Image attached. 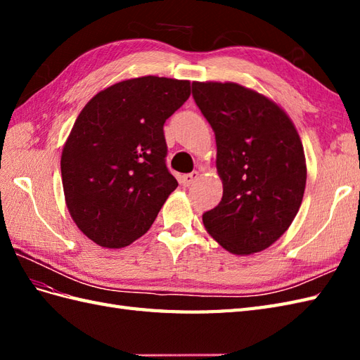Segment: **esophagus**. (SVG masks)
Wrapping results in <instances>:
<instances>
[{
  "label": "esophagus",
  "instance_id": "1",
  "mask_svg": "<svg viewBox=\"0 0 360 360\" xmlns=\"http://www.w3.org/2000/svg\"><path fill=\"white\" fill-rule=\"evenodd\" d=\"M198 176H200V173L198 172H193V173H188V174H184L181 178V182H182V186H186V187H188L190 184H193V182L198 179Z\"/></svg>",
  "mask_w": 360,
  "mask_h": 360
}]
</instances>
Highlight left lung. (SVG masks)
<instances>
[{"instance_id":"1","label":"left lung","mask_w":360,"mask_h":360,"mask_svg":"<svg viewBox=\"0 0 360 360\" xmlns=\"http://www.w3.org/2000/svg\"><path fill=\"white\" fill-rule=\"evenodd\" d=\"M193 98L217 141L223 198L202 223L235 255L277 241L292 223L307 186L295 125L269 97L233 82H193Z\"/></svg>"}]
</instances>
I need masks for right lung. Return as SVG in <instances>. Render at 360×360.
Instances as JSON below:
<instances>
[{
  "instance_id": "1",
  "label": "right lung",
  "mask_w": 360,
  "mask_h": 360,
  "mask_svg": "<svg viewBox=\"0 0 360 360\" xmlns=\"http://www.w3.org/2000/svg\"><path fill=\"white\" fill-rule=\"evenodd\" d=\"M188 97V80L145 75L102 89L80 111L60 167L66 207L91 241L120 249L155 223L178 187L164 124Z\"/></svg>"
}]
</instances>
